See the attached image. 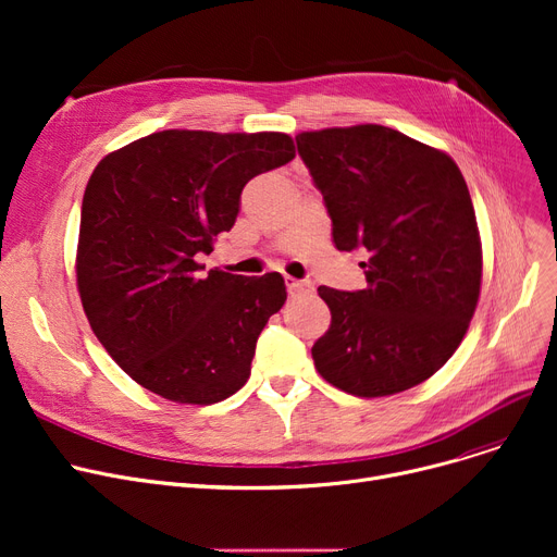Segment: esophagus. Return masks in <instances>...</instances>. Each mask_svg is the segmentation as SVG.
Instances as JSON below:
<instances>
[{
	"mask_svg": "<svg viewBox=\"0 0 557 557\" xmlns=\"http://www.w3.org/2000/svg\"><path fill=\"white\" fill-rule=\"evenodd\" d=\"M286 286L294 290V294H313V282L311 280H294L286 277Z\"/></svg>",
	"mask_w": 557,
	"mask_h": 557,
	"instance_id": "34e87169",
	"label": "esophagus"
}]
</instances>
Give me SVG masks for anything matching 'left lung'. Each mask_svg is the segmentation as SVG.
<instances>
[{"mask_svg": "<svg viewBox=\"0 0 557 557\" xmlns=\"http://www.w3.org/2000/svg\"><path fill=\"white\" fill-rule=\"evenodd\" d=\"M338 250H366L368 286L318 296L332 325L311 347L320 376L357 397L413 388L460 345L481 294V239L456 162L399 131L300 133Z\"/></svg>", "mask_w": 557, "mask_h": 557, "instance_id": "obj_1", "label": "left lung"}]
</instances>
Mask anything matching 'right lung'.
I'll use <instances>...</instances> for the list:
<instances>
[{
    "instance_id": "1",
    "label": "right lung",
    "mask_w": 557,
    "mask_h": 557,
    "mask_svg": "<svg viewBox=\"0 0 557 557\" xmlns=\"http://www.w3.org/2000/svg\"><path fill=\"white\" fill-rule=\"evenodd\" d=\"M296 158L284 133L160 131L106 156L83 194L78 294L90 327L139 386L216 404L250 376L286 300L280 273H202L246 183Z\"/></svg>"
}]
</instances>
